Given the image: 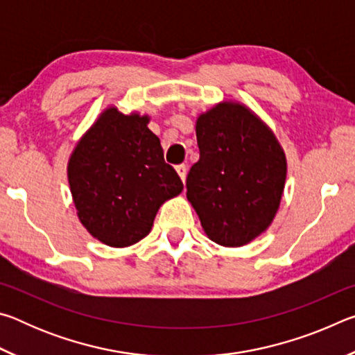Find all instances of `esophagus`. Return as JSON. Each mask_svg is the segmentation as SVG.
<instances>
[{
	"label": "esophagus",
	"instance_id": "esophagus-1",
	"mask_svg": "<svg viewBox=\"0 0 355 355\" xmlns=\"http://www.w3.org/2000/svg\"><path fill=\"white\" fill-rule=\"evenodd\" d=\"M175 171H177V173H178V177L182 178V182L184 183V180H186V173H188V169H186V166H184V164H180V166H177V167H175Z\"/></svg>",
	"mask_w": 355,
	"mask_h": 355
}]
</instances>
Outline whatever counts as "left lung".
<instances>
[{
	"label": "left lung",
	"instance_id": "obj_1",
	"mask_svg": "<svg viewBox=\"0 0 355 355\" xmlns=\"http://www.w3.org/2000/svg\"><path fill=\"white\" fill-rule=\"evenodd\" d=\"M200 158L186 197L205 235L241 248L269 228L286 182V155L266 122L239 101L224 100L196 120Z\"/></svg>",
	"mask_w": 355,
	"mask_h": 355
}]
</instances>
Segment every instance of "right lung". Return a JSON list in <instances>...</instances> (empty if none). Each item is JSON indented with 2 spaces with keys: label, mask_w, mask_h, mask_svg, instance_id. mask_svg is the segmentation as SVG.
I'll use <instances>...</instances> for the list:
<instances>
[{
  "label": "right lung",
  "mask_w": 355,
  "mask_h": 355,
  "mask_svg": "<svg viewBox=\"0 0 355 355\" xmlns=\"http://www.w3.org/2000/svg\"><path fill=\"white\" fill-rule=\"evenodd\" d=\"M148 122V114L110 105L70 153L67 180L78 219L110 248L139 243L159 207L183 191Z\"/></svg>",
  "instance_id": "right-lung-1"
}]
</instances>
